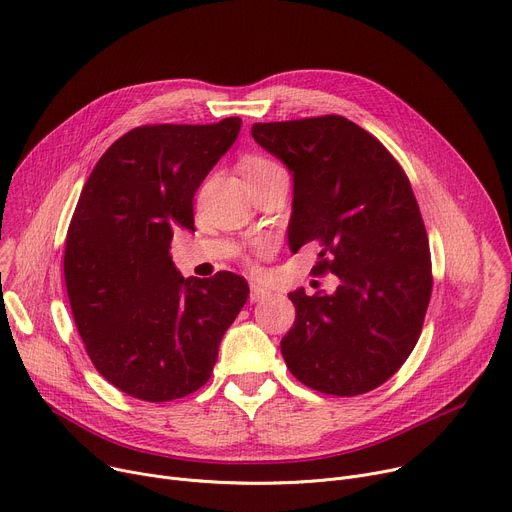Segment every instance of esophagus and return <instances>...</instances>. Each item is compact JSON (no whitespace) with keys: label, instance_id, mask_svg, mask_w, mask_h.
Instances as JSON below:
<instances>
[{"label":"esophagus","instance_id":"obj_1","mask_svg":"<svg viewBox=\"0 0 512 512\" xmlns=\"http://www.w3.org/2000/svg\"><path fill=\"white\" fill-rule=\"evenodd\" d=\"M268 295H270V291L264 289V287H260V285H252V287H250V301H252V303H258V301L266 299Z\"/></svg>","mask_w":512,"mask_h":512}]
</instances>
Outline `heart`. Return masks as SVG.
I'll list each match as a JSON object with an SVG mask.
<instances>
[{"mask_svg": "<svg viewBox=\"0 0 512 512\" xmlns=\"http://www.w3.org/2000/svg\"><path fill=\"white\" fill-rule=\"evenodd\" d=\"M240 168H242V174L248 180V184L272 178L277 174H287L283 170V166H279L277 162L270 160V157H264V155H246Z\"/></svg>", "mask_w": 512, "mask_h": 512, "instance_id": "obj_1", "label": "heart"}]
</instances>
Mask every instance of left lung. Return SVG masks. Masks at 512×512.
<instances>
[{"label":"left lung","mask_w":512,"mask_h":512,"mask_svg":"<svg viewBox=\"0 0 512 512\" xmlns=\"http://www.w3.org/2000/svg\"><path fill=\"white\" fill-rule=\"evenodd\" d=\"M252 137L293 172L291 252L316 242L311 272L340 281L332 295L289 293L297 316L283 359L311 389L367 393L410 357L432 293L410 180L379 139L338 114L256 123Z\"/></svg>","instance_id":"left-lung-1"}]
</instances>
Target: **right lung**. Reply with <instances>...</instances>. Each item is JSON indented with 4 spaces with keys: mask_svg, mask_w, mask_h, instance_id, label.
<instances>
[{
    "mask_svg": "<svg viewBox=\"0 0 512 512\" xmlns=\"http://www.w3.org/2000/svg\"><path fill=\"white\" fill-rule=\"evenodd\" d=\"M242 121L143 125L116 139L75 205L63 272L73 320L96 371L145 402L203 387L219 342L248 299V283L221 270L180 277L174 229L194 231L192 199Z\"/></svg>",
    "mask_w": 512,
    "mask_h": 512,
    "instance_id": "obj_1",
    "label": "right lung"
}]
</instances>
